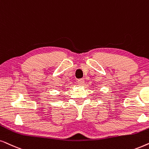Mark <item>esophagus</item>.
I'll list each match as a JSON object with an SVG mask.
<instances>
[{
    "mask_svg": "<svg viewBox=\"0 0 149 149\" xmlns=\"http://www.w3.org/2000/svg\"><path fill=\"white\" fill-rule=\"evenodd\" d=\"M84 84V80L83 78L79 79L78 80V84L80 85V86H83Z\"/></svg>",
    "mask_w": 149,
    "mask_h": 149,
    "instance_id": "34e87169",
    "label": "esophagus"
}]
</instances>
